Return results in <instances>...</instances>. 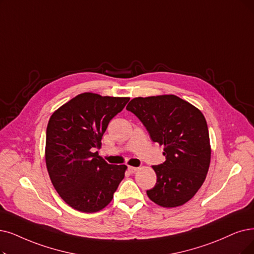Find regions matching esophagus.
Masks as SVG:
<instances>
[{
  "mask_svg": "<svg viewBox=\"0 0 254 254\" xmlns=\"http://www.w3.org/2000/svg\"><path fill=\"white\" fill-rule=\"evenodd\" d=\"M137 170H138V168H136V167H128V171L130 172V173H135Z\"/></svg>",
  "mask_w": 254,
  "mask_h": 254,
  "instance_id": "34e87169",
  "label": "esophagus"
}]
</instances>
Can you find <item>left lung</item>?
<instances>
[{
	"label": "left lung",
	"mask_w": 254,
	"mask_h": 254,
	"mask_svg": "<svg viewBox=\"0 0 254 254\" xmlns=\"http://www.w3.org/2000/svg\"><path fill=\"white\" fill-rule=\"evenodd\" d=\"M144 124L151 139L164 146L166 161L153 166L157 180L147 190L164 207L185 204L206 178L210 162L208 128L194 105L174 95L134 98L126 107Z\"/></svg>",
	"instance_id": "left-lung-1"
}]
</instances>
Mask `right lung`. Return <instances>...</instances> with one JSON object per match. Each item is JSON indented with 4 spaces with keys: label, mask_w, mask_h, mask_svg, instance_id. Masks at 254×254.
Returning <instances> with one entry per match:
<instances>
[{
    "label": "right lung",
    "mask_w": 254,
    "mask_h": 254,
    "mask_svg": "<svg viewBox=\"0 0 254 254\" xmlns=\"http://www.w3.org/2000/svg\"><path fill=\"white\" fill-rule=\"evenodd\" d=\"M129 98L84 93L51 116L46 137V165L51 181L65 203L96 212L114 198L125 176V165H109L95 149L114 117Z\"/></svg>",
    "instance_id": "add662e5"
}]
</instances>
